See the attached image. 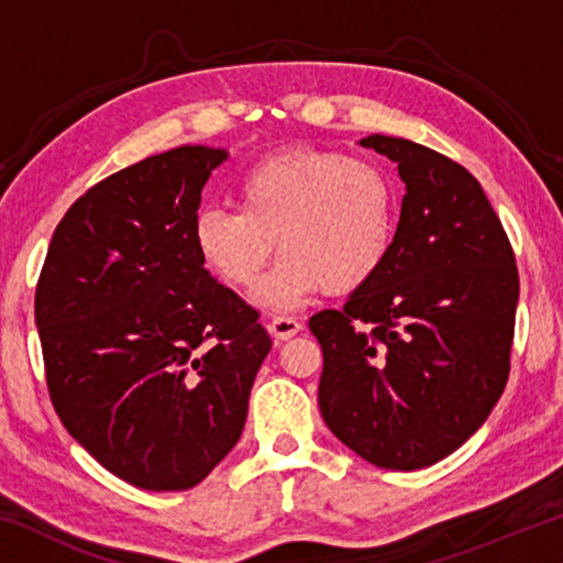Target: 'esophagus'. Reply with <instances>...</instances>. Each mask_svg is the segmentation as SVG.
Listing matches in <instances>:
<instances>
[{
  "label": "esophagus",
  "mask_w": 563,
  "mask_h": 563,
  "mask_svg": "<svg viewBox=\"0 0 563 563\" xmlns=\"http://www.w3.org/2000/svg\"><path fill=\"white\" fill-rule=\"evenodd\" d=\"M268 330L271 335L283 342V340H290L292 335H298L302 330V322L298 318H290V316H273L268 322Z\"/></svg>",
  "instance_id": "obj_1"
}]
</instances>
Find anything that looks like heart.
<instances>
[{
  "instance_id": "b5f03b06",
  "label": "heart",
  "mask_w": 563,
  "mask_h": 563,
  "mask_svg": "<svg viewBox=\"0 0 563 563\" xmlns=\"http://www.w3.org/2000/svg\"><path fill=\"white\" fill-rule=\"evenodd\" d=\"M235 196L238 208L196 213L194 245L216 278L251 288L278 241L283 258L258 288L271 308H298L325 288L357 290L393 247L397 194L373 158L288 151L247 168Z\"/></svg>"
}]
</instances>
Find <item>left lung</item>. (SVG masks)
<instances>
[{
	"instance_id": "8db88e82",
	"label": "left lung",
	"mask_w": 563,
	"mask_h": 563,
	"mask_svg": "<svg viewBox=\"0 0 563 563\" xmlns=\"http://www.w3.org/2000/svg\"><path fill=\"white\" fill-rule=\"evenodd\" d=\"M360 144L397 161L407 194L383 268L308 322L322 347L318 402L362 460L412 472L470 440L507 387L519 271L464 166L383 133Z\"/></svg>"
}]
</instances>
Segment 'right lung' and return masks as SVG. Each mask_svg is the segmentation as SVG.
<instances>
[{"label":"right lung","instance_id":"obj_1","mask_svg":"<svg viewBox=\"0 0 563 563\" xmlns=\"http://www.w3.org/2000/svg\"><path fill=\"white\" fill-rule=\"evenodd\" d=\"M223 148L178 146L91 186L56 225L34 295L46 387L119 479L196 487L243 432L273 340L203 268L201 190Z\"/></svg>","mask_w":563,"mask_h":563}]
</instances>
